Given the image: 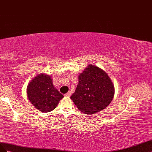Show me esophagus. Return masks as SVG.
<instances>
[{
	"instance_id": "34e87169",
	"label": "esophagus",
	"mask_w": 152,
	"mask_h": 152,
	"mask_svg": "<svg viewBox=\"0 0 152 152\" xmlns=\"http://www.w3.org/2000/svg\"><path fill=\"white\" fill-rule=\"evenodd\" d=\"M71 92H67V93H66V94H65V96H67V97H70V96H71Z\"/></svg>"
}]
</instances>
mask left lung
Listing matches in <instances>:
<instances>
[{"label":"left lung","instance_id":"8db88e82","mask_svg":"<svg viewBox=\"0 0 152 152\" xmlns=\"http://www.w3.org/2000/svg\"><path fill=\"white\" fill-rule=\"evenodd\" d=\"M78 81L71 99L77 109L85 114L92 115L102 111L113 99V83L101 68L89 65L80 73Z\"/></svg>","mask_w":152,"mask_h":152}]
</instances>
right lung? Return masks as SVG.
<instances>
[{
	"label": "right lung",
	"mask_w": 152,
	"mask_h": 152,
	"mask_svg": "<svg viewBox=\"0 0 152 152\" xmlns=\"http://www.w3.org/2000/svg\"><path fill=\"white\" fill-rule=\"evenodd\" d=\"M28 100L41 112L48 113L53 110L64 97L56 88L51 76L41 73L30 81L27 88Z\"/></svg>",
	"instance_id": "1"
}]
</instances>
